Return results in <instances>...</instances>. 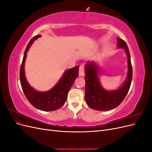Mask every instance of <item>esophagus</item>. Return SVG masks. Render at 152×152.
Masks as SVG:
<instances>
[{
  "mask_svg": "<svg viewBox=\"0 0 152 152\" xmlns=\"http://www.w3.org/2000/svg\"><path fill=\"white\" fill-rule=\"evenodd\" d=\"M84 73H85L84 66L83 65H81L79 67V76H84Z\"/></svg>",
  "mask_w": 152,
  "mask_h": 152,
  "instance_id": "esophagus-1",
  "label": "esophagus"
}]
</instances>
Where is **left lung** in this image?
<instances>
[{
  "label": "left lung",
  "mask_w": 152,
  "mask_h": 152,
  "mask_svg": "<svg viewBox=\"0 0 152 152\" xmlns=\"http://www.w3.org/2000/svg\"><path fill=\"white\" fill-rule=\"evenodd\" d=\"M117 47L124 48L127 56L128 73L125 82L118 89L107 91L101 86L98 78L99 67L94 61L87 62L85 65V99L87 105L99 111H107L117 107L126 98L132 79L131 56L127 45L122 39H117Z\"/></svg>",
  "instance_id": "1"
}]
</instances>
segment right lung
Instances as JSON below:
<instances>
[{
  "label": "right lung",
  "instance_id": "1",
  "mask_svg": "<svg viewBox=\"0 0 152 152\" xmlns=\"http://www.w3.org/2000/svg\"><path fill=\"white\" fill-rule=\"evenodd\" d=\"M40 37V35H35L27 45L20 68V82L23 91L27 99L34 107L42 111H54L61 108L65 104L68 92L74 83L76 78L79 76V66H75L65 72L57 84L50 90L39 92L34 89L26 79L24 70L25 62L30 45L34 40Z\"/></svg>",
  "mask_w": 152,
  "mask_h": 152
}]
</instances>
